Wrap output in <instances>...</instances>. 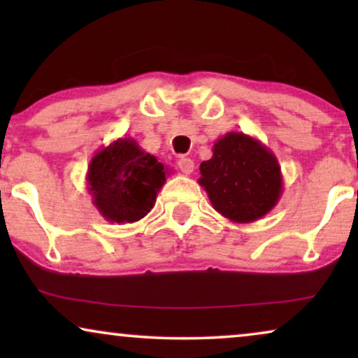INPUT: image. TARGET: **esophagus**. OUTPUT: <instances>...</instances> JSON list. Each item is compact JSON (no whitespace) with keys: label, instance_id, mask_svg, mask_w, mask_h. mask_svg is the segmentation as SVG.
Masks as SVG:
<instances>
[{"label":"esophagus","instance_id":"34e87169","mask_svg":"<svg viewBox=\"0 0 358 358\" xmlns=\"http://www.w3.org/2000/svg\"><path fill=\"white\" fill-rule=\"evenodd\" d=\"M179 169L182 171L184 174H192V171H194V161L190 159V158H180L179 159Z\"/></svg>","mask_w":358,"mask_h":358}]
</instances>
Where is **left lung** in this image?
<instances>
[{
  "mask_svg": "<svg viewBox=\"0 0 358 358\" xmlns=\"http://www.w3.org/2000/svg\"><path fill=\"white\" fill-rule=\"evenodd\" d=\"M212 151V158L200 164L199 179L212 207L234 223L266 217L283 192L275 155L243 131H229Z\"/></svg>",
  "mask_w": 358,
  "mask_h": 358,
  "instance_id": "8db88e82",
  "label": "left lung"
}]
</instances>
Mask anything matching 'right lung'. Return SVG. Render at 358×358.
I'll list each match as a JSON object with an SVG mask.
<instances>
[{"instance_id": "right-lung-1", "label": "right lung", "mask_w": 358, "mask_h": 358, "mask_svg": "<svg viewBox=\"0 0 358 358\" xmlns=\"http://www.w3.org/2000/svg\"><path fill=\"white\" fill-rule=\"evenodd\" d=\"M168 174V168L134 138H119L92 156L86 180L102 217L124 224L151 212Z\"/></svg>"}]
</instances>
